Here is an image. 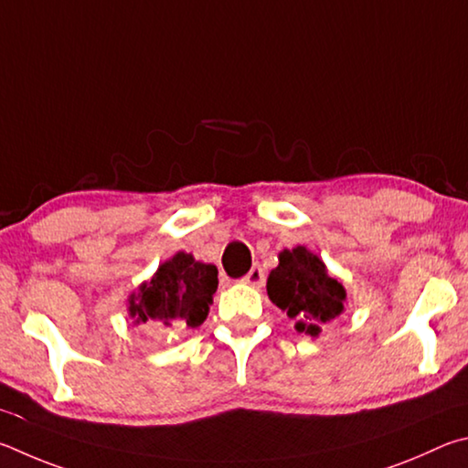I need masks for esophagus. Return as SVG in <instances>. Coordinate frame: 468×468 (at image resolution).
I'll list each match as a JSON object with an SVG mask.
<instances>
[{"label": "esophagus", "instance_id": "34e87169", "mask_svg": "<svg viewBox=\"0 0 468 468\" xmlns=\"http://www.w3.org/2000/svg\"><path fill=\"white\" fill-rule=\"evenodd\" d=\"M242 282L252 285V288H263V285H265V269L261 265H255L247 275H244Z\"/></svg>", "mask_w": 468, "mask_h": 468}]
</instances>
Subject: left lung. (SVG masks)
<instances>
[{
  "mask_svg": "<svg viewBox=\"0 0 468 468\" xmlns=\"http://www.w3.org/2000/svg\"><path fill=\"white\" fill-rule=\"evenodd\" d=\"M267 293L296 321V331L310 337H318L324 324L346 313V288L306 247L280 252V265L269 273Z\"/></svg>",
  "mask_w": 468,
  "mask_h": 468,
  "instance_id": "obj_1",
  "label": "left lung"
}]
</instances>
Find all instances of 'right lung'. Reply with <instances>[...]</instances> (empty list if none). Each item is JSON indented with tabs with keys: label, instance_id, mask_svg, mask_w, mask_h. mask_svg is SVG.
<instances>
[{
	"label": "right lung",
	"instance_id": "right-lung-1",
	"mask_svg": "<svg viewBox=\"0 0 468 468\" xmlns=\"http://www.w3.org/2000/svg\"><path fill=\"white\" fill-rule=\"evenodd\" d=\"M218 290L216 265L176 252L158 267L150 282L129 296V316L147 329H195L207 318L213 293Z\"/></svg>",
	"mask_w": 468,
	"mask_h": 468
}]
</instances>
